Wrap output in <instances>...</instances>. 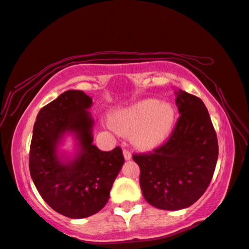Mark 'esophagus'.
Returning a JSON list of instances; mask_svg holds the SVG:
<instances>
[{"instance_id": "1", "label": "esophagus", "mask_w": 249, "mask_h": 249, "mask_svg": "<svg viewBox=\"0 0 249 249\" xmlns=\"http://www.w3.org/2000/svg\"><path fill=\"white\" fill-rule=\"evenodd\" d=\"M123 155H124V158L126 160H129L130 158H132V154H130V151L128 149H123Z\"/></svg>"}]
</instances>
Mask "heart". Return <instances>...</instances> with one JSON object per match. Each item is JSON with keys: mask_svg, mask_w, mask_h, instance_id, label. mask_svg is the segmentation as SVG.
I'll return each mask as SVG.
<instances>
[{"mask_svg": "<svg viewBox=\"0 0 249 249\" xmlns=\"http://www.w3.org/2000/svg\"><path fill=\"white\" fill-rule=\"evenodd\" d=\"M175 123V109L170 103L155 99L142 100L113 115L111 124L117 132L132 135L135 145L153 148L166 140Z\"/></svg>", "mask_w": 249, "mask_h": 249, "instance_id": "1", "label": "heart"}]
</instances>
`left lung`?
<instances>
[{"label": "left lung", "mask_w": 249, "mask_h": 249, "mask_svg": "<svg viewBox=\"0 0 249 249\" xmlns=\"http://www.w3.org/2000/svg\"><path fill=\"white\" fill-rule=\"evenodd\" d=\"M176 103L180 115L169 138L153 151L133 155L145 200L170 211L188 208L203 196L218 156L215 129L202 100L180 90Z\"/></svg>", "instance_id": "obj_1"}]
</instances>
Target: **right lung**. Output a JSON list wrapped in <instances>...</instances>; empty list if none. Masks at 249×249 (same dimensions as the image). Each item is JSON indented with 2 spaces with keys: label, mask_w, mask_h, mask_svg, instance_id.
I'll use <instances>...</instances> for the list:
<instances>
[{
  "label": "right lung",
  "mask_w": 249,
  "mask_h": 249,
  "mask_svg": "<svg viewBox=\"0 0 249 249\" xmlns=\"http://www.w3.org/2000/svg\"><path fill=\"white\" fill-rule=\"evenodd\" d=\"M92 99L68 90L40 109L29 149V171L39 195L50 208L70 218L88 217L104 208L113 182L124 163L120 146L102 151L94 146ZM66 131L74 132L82 150L69 164L58 161L55 147Z\"/></svg>",
  "instance_id": "right-lung-1"
}]
</instances>
